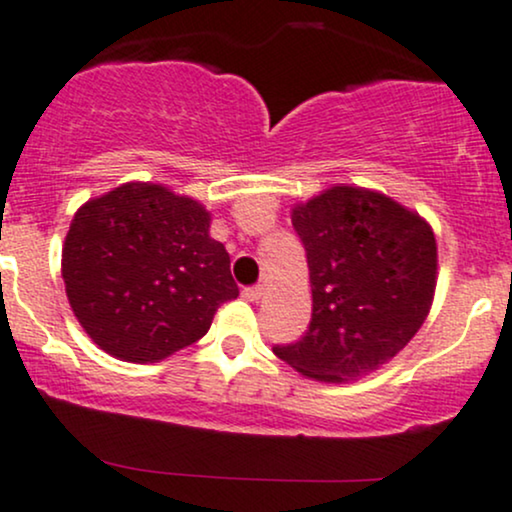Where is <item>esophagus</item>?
<instances>
[{
    "label": "esophagus",
    "instance_id": "34e87169",
    "mask_svg": "<svg viewBox=\"0 0 512 512\" xmlns=\"http://www.w3.org/2000/svg\"><path fill=\"white\" fill-rule=\"evenodd\" d=\"M243 298L250 303H257L262 298V286H250V289H245Z\"/></svg>",
    "mask_w": 512,
    "mask_h": 512
}]
</instances>
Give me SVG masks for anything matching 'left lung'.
<instances>
[{
	"label": "left lung",
	"mask_w": 512,
	"mask_h": 512,
	"mask_svg": "<svg viewBox=\"0 0 512 512\" xmlns=\"http://www.w3.org/2000/svg\"><path fill=\"white\" fill-rule=\"evenodd\" d=\"M305 245L313 317L274 354L317 383H349L390 363L421 330L438 281L424 216L378 190L332 185L291 209Z\"/></svg>",
	"instance_id": "left-lung-1"
}]
</instances>
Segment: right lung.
Wrapping results in <instances>:
<instances>
[{
	"label": "right lung",
	"mask_w": 512,
	"mask_h": 512,
	"mask_svg": "<svg viewBox=\"0 0 512 512\" xmlns=\"http://www.w3.org/2000/svg\"><path fill=\"white\" fill-rule=\"evenodd\" d=\"M197 199L125 182L76 209L62 279L76 320L105 354L158 363L209 332L238 298L231 257Z\"/></svg>",
	"instance_id": "obj_1"
}]
</instances>
